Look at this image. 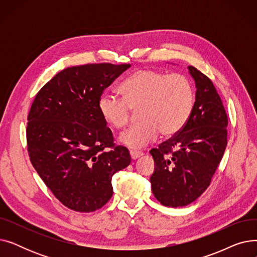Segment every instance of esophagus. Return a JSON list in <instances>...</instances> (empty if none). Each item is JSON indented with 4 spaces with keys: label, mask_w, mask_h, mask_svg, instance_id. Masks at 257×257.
I'll return each mask as SVG.
<instances>
[{
    "label": "esophagus",
    "mask_w": 257,
    "mask_h": 257,
    "mask_svg": "<svg viewBox=\"0 0 257 257\" xmlns=\"http://www.w3.org/2000/svg\"><path fill=\"white\" fill-rule=\"evenodd\" d=\"M144 153L141 152V151H138V150H130V156L132 159H137L141 156H143Z\"/></svg>",
    "instance_id": "1"
}]
</instances>
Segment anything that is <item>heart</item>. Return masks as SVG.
Instances as JSON below:
<instances>
[{"label":"heart","instance_id":"1","mask_svg":"<svg viewBox=\"0 0 257 257\" xmlns=\"http://www.w3.org/2000/svg\"><path fill=\"white\" fill-rule=\"evenodd\" d=\"M118 94L105 91L98 102L102 118L114 129H123L131 111L139 121L121 133L119 141L131 148H142L160 133L164 138L177 134L190 119L195 106L192 81L179 73L167 74L142 69L127 77Z\"/></svg>","mask_w":257,"mask_h":257}]
</instances>
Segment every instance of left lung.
Wrapping results in <instances>:
<instances>
[{"label": "left lung", "mask_w": 257, "mask_h": 257, "mask_svg": "<svg viewBox=\"0 0 257 257\" xmlns=\"http://www.w3.org/2000/svg\"><path fill=\"white\" fill-rule=\"evenodd\" d=\"M196 83V101L186 125L150 151L155 198L169 207L191 204L209 186L227 146L228 117L211 80L188 66Z\"/></svg>", "instance_id": "obj_1"}]
</instances>
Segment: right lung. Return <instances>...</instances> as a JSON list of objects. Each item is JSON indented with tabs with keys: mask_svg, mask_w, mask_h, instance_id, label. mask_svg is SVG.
I'll return each instance as SVG.
<instances>
[{
	"mask_svg": "<svg viewBox=\"0 0 257 257\" xmlns=\"http://www.w3.org/2000/svg\"><path fill=\"white\" fill-rule=\"evenodd\" d=\"M130 64L67 67L40 89L27 123L31 164L67 208L90 212L113 194L111 178L128 167L127 148L115 146L98 102L104 89Z\"/></svg>",
	"mask_w": 257,
	"mask_h": 257,
	"instance_id": "1",
	"label": "right lung"
}]
</instances>
